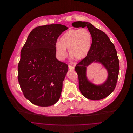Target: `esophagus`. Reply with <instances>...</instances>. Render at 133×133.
Masks as SVG:
<instances>
[{
  "instance_id": "34e87169",
  "label": "esophagus",
  "mask_w": 133,
  "mask_h": 133,
  "mask_svg": "<svg viewBox=\"0 0 133 133\" xmlns=\"http://www.w3.org/2000/svg\"><path fill=\"white\" fill-rule=\"evenodd\" d=\"M69 69L70 70H73L74 69V67L73 66L69 65Z\"/></svg>"
}]
</instances>
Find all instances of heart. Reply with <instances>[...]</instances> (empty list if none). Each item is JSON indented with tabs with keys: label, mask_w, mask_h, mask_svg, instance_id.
<instances>
[{
	"label": "heart",
	"mask_w": 133,
	"mask_h": 133,
	"mask_svg": "<svg viewBox=\"0 0 133 133\" xmlns=\"http://www.w3.org/2000/svg\"><path fill=\"white\" fill-rule=\"evenodd\" d=\"M93 38L90 32L85 28L70 29L66 32L55 45L57 58L63 60L66 56V49H68L70 55L76 60H82L91 49Z\"/></svg>",
	"instance_id": "obj_1"
}]
</instances>
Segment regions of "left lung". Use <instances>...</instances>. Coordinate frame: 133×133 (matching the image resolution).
<instances>
[{
  "label": "left lung",
  "instance_id": "1",
  "mask_svg": "<svg viewBox=\"0 0 133 133\" xmlns=\"http://www.w3.org/2000/svg\"><path fill=\"white\" fill-rule=\"evenodd\" d=\"M74 27H85L92 34L93 41L91 49L75 68L79 79V88L82 95L87 99L99 100L113 92L116 86L120 69L119 61L114 44L107 35L87 22L76 21ZM93 62L102 63L108 70V80L103 84L96 86L88 81L85 76L86 67Z\"/></svg>",
  "mask_w": 133,
  "mask_h": 133
}]
</instances>
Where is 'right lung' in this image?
Returning a JSON list of instances; mask_svg holds the SVG:
<instances>
[{"instance_id":"add662e5","label":"right lung","mask_w":133,"mask_h":133,"mask_svg":"<svg viewBox=\"0 0 133 133\" xmlns=\"http://www.w3.org/2000/svg\"><path fill=\"white\" fill-rule=\"evenodd\" d=\"M68 29L58 24L37 27L21 50L18 80L24 97L34 105L52 106L60 97L68 66L56 59L55 45Z\"/></svg>"}]
</instances>
